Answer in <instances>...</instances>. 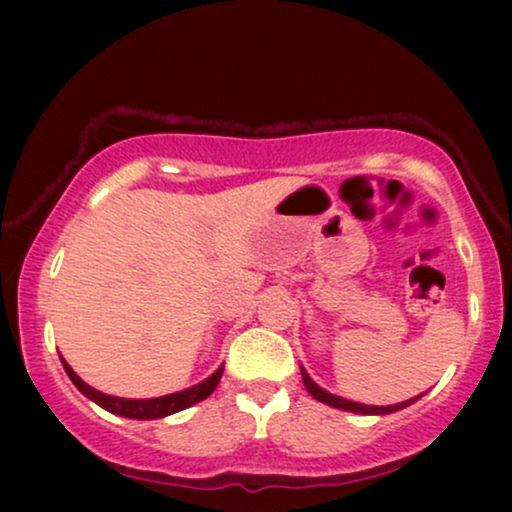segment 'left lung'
I'll list each match as a JSON object with an SVG mask.
<instances>
[{
    "instance_id": "8db88e82",
    "label": "left lung",
    "mask_w": 512,
    "mask_h": 512,
    "mask_svg": "<svg viewBox=\"0 0 512 512\" xmlns=\"http://www.w3.org/2000/svg\"><path fill=\"white\" fill-rule=\"evenodd\" d=\"M303 382H305V389L310 391V394L317 398V401H321V403H326V405H333V408H340V410H349V412H361V415H389V412H396V410H401V408H405V405H410V403H415L417 398H410V401H405V403H396V405H363V403H354V401H345V398H340V396H333V394H328V391H324L321 387H317V384H314L312 380H310V375L305 373L303 370Z\"/></svg>"
}]
</instances>
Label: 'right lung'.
Returning <instances> with one entry per match:
<instances>
[{"label": "right lung", "mask_w": 512, "mask_h": 512, "mask_svg": "<svg viewBox=\"0 0 512 512\" xmlns=\"http://www.w3.org/2000/svg\"><path fill=\"white\" fill-rule=\"evenodd\" d=\"M62 366H65L69 380L74 382V387L79 389L83 396H88L90 401L102 405L104 410L114 412V415L130 417V419H158V417L172 415V412L191 408V405L205 401V398L212 394L223 375V368H219L212 377H207L205 382L195 384V387L186 389V391H179V394L160 396V398H144V401H137V398H118V396L102 394V391L88 387V384L83 382L72 368H69V363L65 359H62Z\"/></svg>", "instance_id": "1"}]
</instances>
